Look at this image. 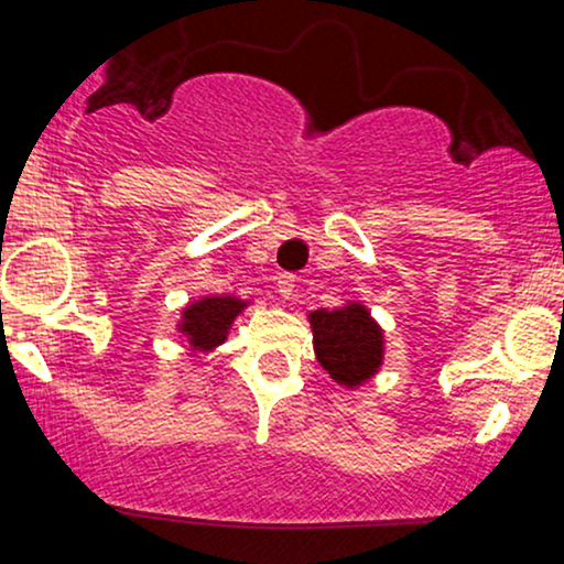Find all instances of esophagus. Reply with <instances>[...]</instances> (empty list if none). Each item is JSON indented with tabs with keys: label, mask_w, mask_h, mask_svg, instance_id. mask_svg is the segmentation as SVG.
<instances>
[{
	"label": "esophagus",
	"mask_w": 564,
	"mask_h": 564,
	"mask_svg": "<svg viewBox=\"0 0 564 564\" xmlns=\"http://www.w3.org/2000/svg\"><path fill=\"white\" fill-rule=\"evenodd\" d=\"M294 275H289V273H281L275 278V291L278 294L283 296V300H291V296H294Z\"/></svg>",
	"instance_id": "34e87169"
}]
</instances>
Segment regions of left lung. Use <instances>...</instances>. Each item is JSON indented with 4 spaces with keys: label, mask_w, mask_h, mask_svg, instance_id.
<instances>
[{
    "label": "left lung",
    "mask_w": 564,
    "mask_h": 564,
    "mask_svg": "<svg viewBox=\"0 0 564 564\" xmlns=\"http://www.w3.org/2000/svg\"><path fill=\"white\" fill-rule=\"evenodd\" d=\"M310 323L315 355L332 379L355 387L377 373L381 364V328L360 304L315 310Z\"/></svg>",
    "instance_id": "left-lung-1"
}]
</instances>
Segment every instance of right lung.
I'll use <instances>...</instances> for the list:
<instances>
[{
	"label": "right lung",
	"instance_id": "obj_1",
	"mask_svg": "<svg viewBox=\"0 0 564 564\" xmlns=\"http://www.w3.org/2000/svg\"><path fill=\"white\" fill-rule=\"evenodd\" d=\"M243 310V302L236 296H212L200 300L185 310L183 332L196 349H212L223 345L230 323Z\"/></svg>",
	"mask_w": 564,
	"mask_h": 564
}]
</instances>
